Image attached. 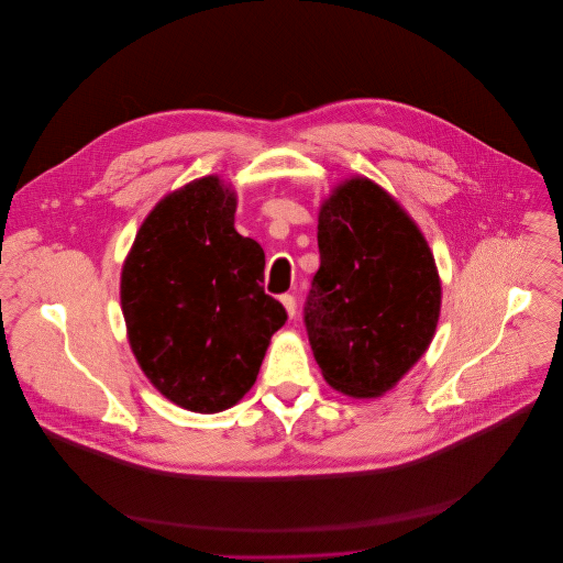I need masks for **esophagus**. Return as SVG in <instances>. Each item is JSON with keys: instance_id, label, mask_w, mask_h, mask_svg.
<instances>
[{"instance_id": "obj_1", "label": "esophagus", "mask_w": 563, "mask_h": 563, "mask_svg": "<svg viewBox=\"0 0 563 563\" xmlns=\"http://www.w3.org/2000/svg\"><path fill=\"white\" fill-rule=\"evenodd\" d=\"M279 301L284 303V308H286L288 317H290V319H295V314H297V301H295V297H292V295H282V299H279Z\"/></svg>"}]
</instances>
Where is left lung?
I'll return each instance as SVG.
<instances>
[{
  "instance_id": "left-lung-1",
  "label": "left lung",
  "mask_w": 563,
  "mask_h": 563,
  "mask_svg": "<svg viewBox=\"0 0 563 563\" xmlns=\"http://www.w3.org/2000/svg\"><path fill=\"white\" fill-rule=\"evenodd\" d=\"M319 251L303 322L322 377L349 397H379L435 333L442 288L431 249L382 186L353 177L321 206Z\"/></svg>"
}]
</instances>
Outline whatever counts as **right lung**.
Masks as SVG:
<instances>
[{"instance_id": "add662e5", "label": "right lung", "mask_w": 563, "mask_h": 563, "mask_svg": "<svg viewBox=\"0 0 563 563\" xmlns=\"http://www.w3.org/2000/svg\"><path fill=\"white\" fill-rule=\"evenodd\" d=\"M236 195L214 175L164 197L121 273L130 346L168 401L214 413L257 379L284 306L264 292V251L234 228Z\"/></svg>"}]
</instances>
